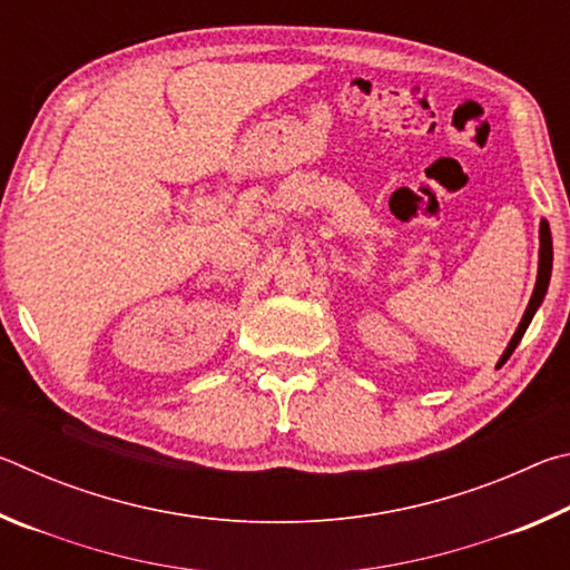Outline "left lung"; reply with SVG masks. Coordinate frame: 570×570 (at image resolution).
<instances>
[{
	"mask_svg": "<svg viewBox=\"0 0 570 570\" xmlns=\"http://www.w3.org/2000/svg\"><path fill=\"white\" fill-rule=\"evenodd\" d=\"M551 268H553V238H551V228H548V220L543 218V220H540V254H538V278H535L533 296H530L523 320H520L518 330L513 334V340H510L508 350L503 352V356H500L498 366H503L508 362V356L515 352V346L520 344V340H523V334L528 330L530 320H533V314L538 312V306L543 304L546 292H548V282H551Z\"/></svg>",
	"mask_w": 570,
	"mask_h": 570,
	"instance_id": "1",
	"label": "left lung"
}]
</instances>
